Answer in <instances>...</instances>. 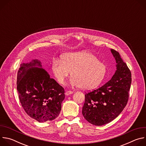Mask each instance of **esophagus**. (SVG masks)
<instances>
[{
    "mask_svg": "<svg viewBox=\"0 0 146 146\" xmlns=\"http://www.w3.org/2000/svg\"><path fill=\"white\" fill-rule=\"evenodd\" d=\"M72 94H73V91H66L65 92V95H69Z\"/></svg>",
    "mask_w": 146,
    "mask_h": 146,
    "instance_id": "obj_1",
    "label": "esophagus"
}]
</instances>
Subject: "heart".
I'll list each match as a JSON object with an SVG mask.
<instances>
[{
    "label": "heart",
    "instance_id": "heart-1",
    "mask_svg": "<svg viewBox=\"0 0 146 146\" xmlns=\"http://www.w3.org/2000/svg\"><path fill=\"white\" fill-rule=\"evenodd\" d=\"M52 70L58 82L64 84L70 73L73 86L90 90L96 88L103 80L106 66L91 52L82 51L64 54L61 60L52 61Z\"/></svg>",
    "mask_w": 146,
    "mask_h": 146
}]
</instances>
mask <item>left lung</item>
Returning <instances> with one entry per match:
<instances>
[{"instance_id":"left-lung-1","label":"left lung","mask_w":146,"mask_h":146,"mask_svg":"<svg viewBox=\"0 0 146 146\" xmlns=\"http://www.w3.org/2000/svg\"><path fill=\"white\" fill-rule=\"evenodd\" d=\"M117 70L106 84L85 94L82 113L90 123L101 126L114 119L126 106L131 88V72L119 52L111 49Z\"/></svg>"}]
</instances>
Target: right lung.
<instances>
[{
    "instance_id": "add662e5",
    "label": "right lung",
    "mask_w": 146,
    "mask_h": 146,
    "mask_svg": "<svg viewBox=\"0 0 146 146\" xmlns=\"http://www.w3.org/2000/svg\"><path fill=\"white\" fill-rule=\"evenodd\" d=\"M41 66L37 59L21 64L17 73V89L27 114L43 122L59 115L65 95L64 88Z\"/></svg>"
}]
</instances>
